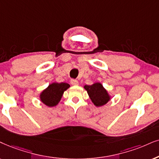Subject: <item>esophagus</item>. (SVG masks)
I'll return each mask as SVG.
<instances>
[{
	"label": "esophagus",
	"instance_id": "esophagus-1",
	"mask_svg": "<svg viewBox=\"0 0 159 159\" xmlns=\"http://www.w3.org/2000/svg\"><path fill=\"white\" fill-rule=\"evenodd\" d=\"M70 83H71L72 85H75V86L78 85V81L75 79H72L71 81H70Z\"/></svg>",
	"mask_w": 159,
	"mask_h": 159
}]
</instances>
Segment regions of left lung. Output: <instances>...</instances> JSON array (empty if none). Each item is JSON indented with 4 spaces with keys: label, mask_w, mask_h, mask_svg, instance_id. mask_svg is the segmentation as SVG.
Instances as JSON below:
<instances>
[{
    "label": "left lung",
    "mask_w": 159,
    "mask_h": 159,
    "mask_svg": "<svg viewBox=\"0 0 159 159\" xmlns=\"http://www.w3.org/2000/svg\"><path fill=\"white\" fill-rule=\"evenodd\" d=\"M84 88L87 91L90 99L96 106L105 105L110 100L108 92L100 83H95L92 85H85Z\"/></svg>",
    "instance_id": "left-lung-1"
}]
</instances>
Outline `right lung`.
I'll return each mask as SVG.
<instances>
[{"instance_id":"right-lung-1","label":"right lung","mask_w":159,"mask_h":159,"mask_svg":"<svg viewBox=\"0 0 159 159\" xmlns=\"http://www.w3.org/2000/svg\"><path fill=\"white\" fill-rule=\"evenodd\" d=\"M70 87L67 83H53L40 94V99L46 106H55L60 101L64 92Z\"/></svg>"}]
</instances>
